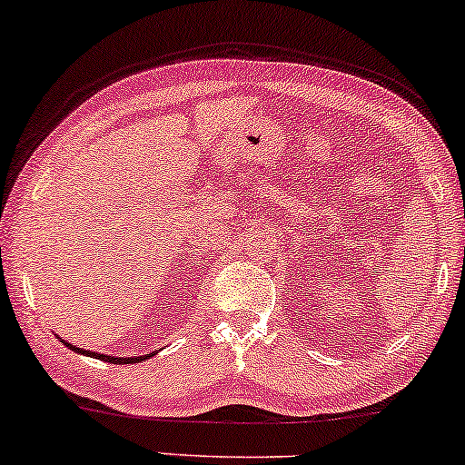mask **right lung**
Returning <instances> with one entry per match:
<instances>
[{
	"label": "right lung",
	"mask_w": 465,
	"mask_h": 465,
	"mask_svg": "<svg viewBox=\"0 0 465 465\" xmlns=\"http://www.w3.org/2000/svg\"><path fill=\"white\" fill-rule=\"evenodd\" d=\"M67 349H72L74 353H83V356H90V358H98L103 360V362H109V364H134V362H144V360L153 358L155 353L160 351V349H155V351L151 353H144V356H132V358H118V356H107V353H96V351H85V349L76 347V345H70L67 341H61Z\"/></svg>",
	"instance_id": "right-lung-1"
}]
</instances>
